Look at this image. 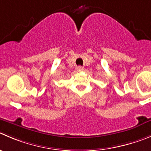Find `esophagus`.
<instances>
[{
    "label": "esophagus",
    "mask_w": 151,
    "mask_h": 151,
    "mask_svg": "<svg viewBox=\"0 0 151 151\" xmlns=\"http://www.w3.org/2000/svg\"><path fill=\"white\" fill-rule=\"evenodd\" d=\"M77 70H78V72L83 71V70H84V67H81V66H78V67H77Z\"/></svg>",
    "instance_id": "esophagus-1"
}]
</instances>
